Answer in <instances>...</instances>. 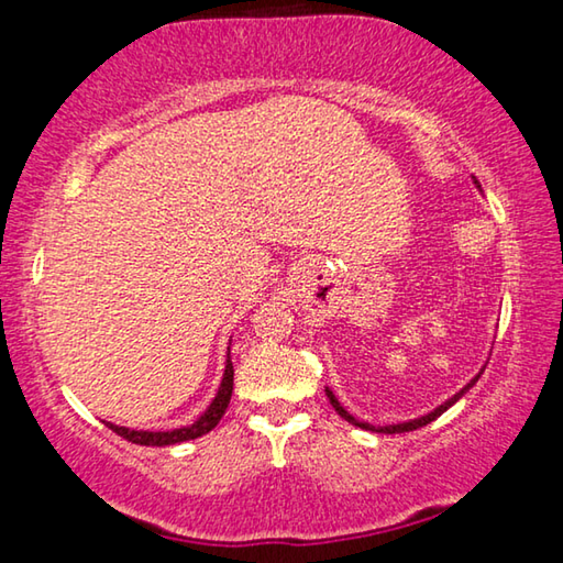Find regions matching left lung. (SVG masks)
Listing matches in <instances>:
<instances>
[{
	"label": "left lung",
	"instance_id": "1",
	"mask_svg": "<svg viewBox=\"0 0 563 563\" xmlns=\"http://www.w3.org/2000/svg\"><path fill=\"white\" fill-rule=\"evenodd\" d=\"M474 184H476V188H479V180H476L474 178ZM484 367H487V365H484ZM484 367L479 369V375H474L472 379H470V383H466L462 389H460V393H456L454 397H450V399H446V402L444 405H440V407H434L432 409V412H427V415H422V417H417V419H409V422H399V424H385V427H375V424H369V422H362V419H357V417H352L350 412H347V409L345 407H342L340 402H338V397L335 395H332V389H328L325 387V395L330 397V405L332 407H335V412L342 417V419H347V422L350 424H355V427H360V430H369V432H383V434H399V432H412V430H419V427H424V424H430V422H434V419L437 417H440V415H444L446 412V409H450L454 402H456V399H462L466 393H470V389L476 385V379H479L482 377V373H484Z\"/></svg>",
	"mask_w": 563,
	"mask_h": 563
}]
</instances>
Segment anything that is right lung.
<instances>
[{
	"instance_id": "1",
	"label": "right lung",
	"mask_w": 563,
	"mask_h": 563,
	"mask_svg": "<svg viewBox=\"0 0 563 563\" xmlns=\"http://www.w3.org/2000/svg\"><path fill=\"white\" fill-rule=\"evenodd\" d=\"M231 395H233V362H231V357H228L221 387H218V395L213 397V402L208 405L206 412L198 417L194 424L178 427V430H170V432L129 430V427H119V424H111V422H107V427H109V430L117 432L119 437H123V440H129L133 444H144V446H168V444L188 442V440H196V437L208 434L218 422H221V417L225 415V409H228V402H231Z\"/></svg>"
}]
</instances>
